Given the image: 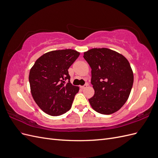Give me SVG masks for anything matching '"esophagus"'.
Here are the masks:
<instances>
[{
    "label": "esophagus",
    "mask_w": 158,
    "mask_h": 158,
    "mask_svg": "<svg viewBox=\"0 0 158 158\" xmlns=\"http://www.w3.org/2000/svg\"><path fill=\"white\" fill-rule=\"evenodd\" d=\"M87 86H88V84H85V85H81L80 86V88L81 89H85V88H87Z\"/></svg>",
    "instance_id": "esophagus-1"
}]
</instances>
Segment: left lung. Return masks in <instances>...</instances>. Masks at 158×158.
Returning <instances> with one entry per match:
<instances>
[{"label": "left lung", "instance_id": "obj_1", "mask_svg": "<svg viewBox=\"0 0 158 158\" xmlns=\"http://www.w3.org/2000/svg\"><path fill=\"white\" fill-rule=\"evenodd\" d=\"M92 69L91 83L94 95L89 99L92 107L99 113H115L126 103L131 92L134 76L125 56L107 48H94L84 53Z\"/></svg>", "mask_w": 158, "mask_h": 158}]
</instances>
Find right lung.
<instances>
[{"mask_svg": "<svg viewBox=\"0 0 158 158\" xmlns=\"http://www.w3.org/2000/svg\"><path fill=\"white\" fill-rule=\"evenodd\" d=\"M79 55V52L73 49L46 52L30 71L32 97L42 111L49 115H60L72 107L79 87L70 83L68 70Z\"/></svg>", "mask_w": 158, "mask_h": 158, "instance_id": "1", "label": "right lung"}]
</instances>
